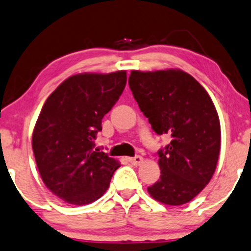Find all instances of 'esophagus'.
<instances>
[{"label":"esophagus","instance_id":"1","mask_svg":"<svg viewBox=\"0 0 251 251\" xmlns=\"http://www.w3.org/2000/svg\"><path fill=\"white\" fill-rule=\"evenodd\" d=\"M129 162H130L132 165H141L142 163H143V157L141 156H135V157H130V158H128Z\"/></svg>","mask_w":251,"mask_h":251}]
</instances>
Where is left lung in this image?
Masks as SVG:
<instances>
[{"label":"left lung","mask_w":251,"mask_h":251,"mask_svg":"<svg viewBox=\"0 0 251 251\" xmlns=\"http://www.w3.org/2000/svg\"><path fill=\"white\" fill-rule=\"evenodd\" d=\"M129 87L153 131L172 137L158 151L160 178L148 192L165 205H184L215 172L221 129L214 103L206 89L181 70H134Z\"/></svg>","instance_id":"1"}]
</instances>
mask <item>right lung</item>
<instances>
[{"mask_svg": "<svg viewBox=\"0 0 251 251\" xmlns=\"http://www.w3.org/2000/svg\"><path fill=\"white\" fill-rule=\"evenodd\" d=\"M126 83V71L75 74L45 101L33 129L32 149L45 186L65 202H94L120 168L103 151H94V140Z\"/></svg>", "mask_w": 251, "mask_h": 251, "instance_id": "add662e5", "label": "right lung"}]
</instances>
